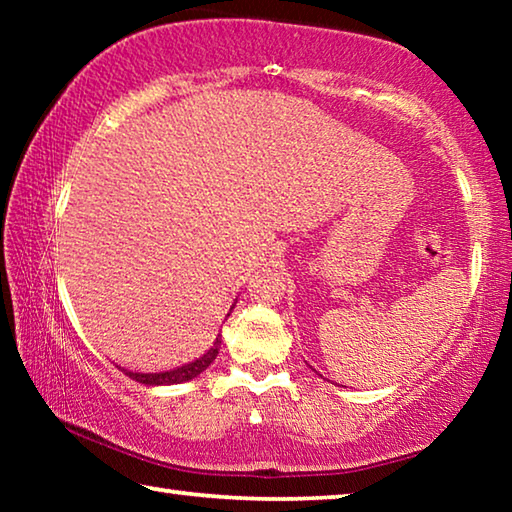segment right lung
<instances>
[{
    "label": "right lung",
    "instance_id": "1",
    "mask_svg": "<svg viewBox=\"0 0 512 512\" xmlns=\"http://www.w3.org/2000/svg\"><path fill=\"white\" fill-rule=\"evenodd\" d=\"M219 348H221V334L216 336L214 345L203 354V357H198L192 363H185V366H180V368H173V370H167V372H146V375H144V372H131V370H124V372L131 379L140 381V384H146V386L180 384V381H189V379H194V377L201 375V372L216 359V354H219Z\"/></svg>",
    "mask_w": 512,
    "mask_h": 512
}]
</instances>
